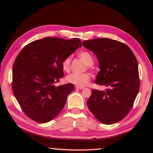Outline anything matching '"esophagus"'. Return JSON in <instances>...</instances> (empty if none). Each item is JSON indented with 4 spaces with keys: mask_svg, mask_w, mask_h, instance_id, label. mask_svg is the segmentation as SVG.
Returning <instances> with one entry per match:
<instances>
[{
    "mask_svg": "<svg viewBox=\"0 0 153 153\" xmlns=\"http://www.w3.org/2000/svg\"><path fill=\"white\" fill-rule=\"evenodd\" d=\"M76 89H84V87H78V86H76Z\"/></svg>",
    "mask_w": 153,
    "mask_h": 153,
    "instance_id": "1",
    "label": "esophagus"
}]
</instances>
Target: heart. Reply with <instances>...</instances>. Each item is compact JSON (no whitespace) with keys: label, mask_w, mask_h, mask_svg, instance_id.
<instances>
[{"label":"heart","mask_w":153,"mask_h":153,"mask_svg":"<svg viewBox=\"0 0 153 153\" xmlns=\"http://www.w3.org/2000/svg\"><path fill=\"white\" fill-rule=\"evenodd\" d=\"M79 56L84 62H85L88 68H91L93 64V58L90 53L87 51H82L79 53ZM71 61V56H68L64 58L62 61V68L64 71H69L70 70ZM66 80L68 83H72L74 85L83 87L88 85L91 80V75L89 73L70 74L66 77Z\"/></svg>","instance_id":"b5f03b06"}]
</instances>
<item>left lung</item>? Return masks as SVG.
<instances>
[{
  "mask_svg": "<svg viewBox=\"0 0 153 153\" xmlns=\"http://www.w3.org/2000/svg\"><path fill=\"white\" fill-rule=\"evenodd\" d=\"M83 46L98 58L100 70L95 83L108 87L92 89L87 101L90 111L105 124L124 118L131 109L140 86L138 63L132 51L122 42L108 38L84 41Z\"/></svg>",
  "mask_w": 153,
  "mask_h": 153,
  "instance_id": "8db88e82",
  "label": "left lung"
}]
</instances>
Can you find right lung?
Returning <instances> with one entry per match:
<instances>
[{
  "label": "right lung",
  "instance_id": "add662e5",
  "mask_svg": "<svg viewBox=\"0 0 153 153\" xmlns=\"http://www.w3.org/2000/svg\"><path fill=\"white\" fill-rule=\"evenodd\" d=\"M79 47L78 38L45 37L22 48L12 69V91L23 111L39 123L53 120L63 109L74 85L58 86L64 76L62 61Z\"/></svg>",
  "mask_w": 153,
  "mask_h": 153
}]
</instances>
